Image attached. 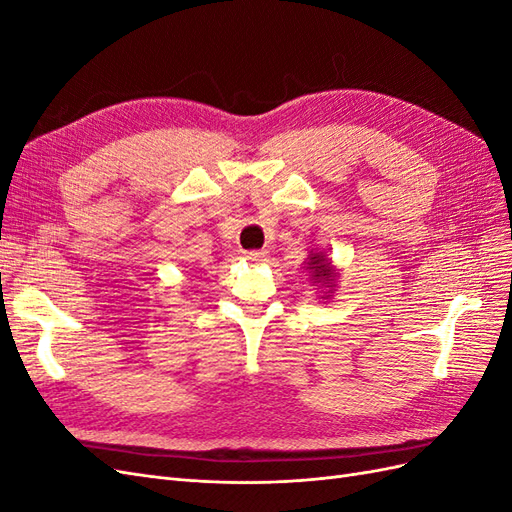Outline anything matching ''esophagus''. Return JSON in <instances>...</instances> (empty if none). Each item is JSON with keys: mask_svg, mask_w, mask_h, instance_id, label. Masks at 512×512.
Instances as JSON below:
<instances>
[{"mask_svg": "<svg viewBox=\"0 0 512 512\" xmlns=\"http://www.w3.org/2000/svg\"><path fill=\"white\" fill-rule=\"evenodd\" d=\"M243 258L250 260V262H265L267 260V252L265 250H252V252H245Z\"/></svg>", "mask_w": 512, "mask_h": 512, "instance_id": "obj_1", "label": "esophagus"}]
</instances>
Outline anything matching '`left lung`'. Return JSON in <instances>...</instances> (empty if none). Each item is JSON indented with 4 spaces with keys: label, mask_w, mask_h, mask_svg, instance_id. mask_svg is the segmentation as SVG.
<instances>
[{
    "label": "left lung",
    "mask_w": 512,
    "mask_h": 512,
    "mask_svg": "<svg viewBox=\"0 0 512 512\" xmlns=\"http://www.w3.org/2000/svg\"><path fill=\"white\" fill-rule=\"evenodd\" d=\"M307 271H309V282L329 290V292H324L322 299L331 297V290H333L335 280H337V271L331 265V260L327 258V254L309 252V256H307Z\"/></svg>",
    "instance_id": "1"
}]
</instances>
